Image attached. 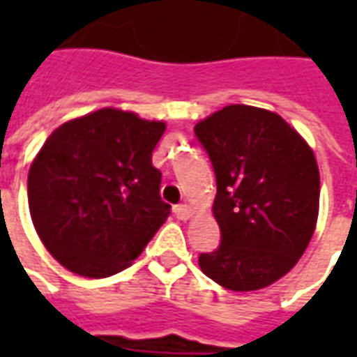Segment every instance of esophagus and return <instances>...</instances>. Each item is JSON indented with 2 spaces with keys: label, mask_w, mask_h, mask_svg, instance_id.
<instances>
[{
  "label": "esophagus",
  "mask_w": 357,
  "mask_h": 357,
  "mask_svg": "<svg viewBox=\"0 0 357 357\" xmlns=\"http://www.w3.org/2000/svg\"><path fill=\"white\" fill-rule=\"evenodd\" d=\"M174 212H176V216H178L179 220H187V218H191V214H193V208H191L189 204H178V206L174 208Z\"/></svg>",
  "instance_id": "1"
}]
</instances>
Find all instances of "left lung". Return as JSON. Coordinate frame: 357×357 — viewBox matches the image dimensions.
<instances>
[{"label":"left lung","mask_w":357,"mask_h":357,"mask_svg":"<svg viewBox=\"0 0 357 357\" xmlns=\"http://www.w3.org/2000/svg\"><path fill=\"white\" fill-rule=\"evenodd\" d=\"M218 193L222 243L199 256L202 273L229 291H258L291 271L319 212L314 151L283 118L229 105L195 126Z\"/></svg>","instance_id":"8db88e82"}]
</instances>
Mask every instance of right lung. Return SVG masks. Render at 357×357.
Listing matches in <instances>:
<instances>
[{"label":"right lung","instance_id":"add662e5","mask_svg":"<svg viewBox=\"0 0 357 357\" xmlns=\"http://www.w3.org/2000/svg\"><path fill=\"white\" fill-rule=\"evenodd\" d=\"M164 130V122L101 109L47 137L28 172V206L59 264L101 279L143 252L172 208L153 166Z\"/></svg>","mask_w":357,"mask_h":357}]
</instances>
